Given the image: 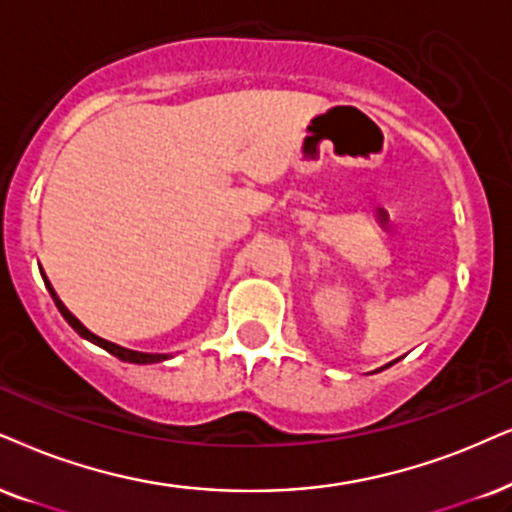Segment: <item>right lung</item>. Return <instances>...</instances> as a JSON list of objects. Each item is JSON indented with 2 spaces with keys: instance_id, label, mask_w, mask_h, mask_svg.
Listing matches in <instances>:
<instances>
[{
  "instance_id": "1",
  "label": "right lung",
  "mask_w": 512,
  "mask_h": 512,
  "mask_svg": "<svg viewBox=\"0 0 512 512\" xmlns=\"http://www.w3.org/2000/svg\"><path fill=\"white\" fill-rule=\"evenodd\" d=\"M49 288V293H51V297H54V302H56V307H58V312L63 314V319H66L70 326L75 328L77 333L82 335V338H87L89 342H94V345H99V347H103L106 349V352H111L113 357H118V359H122V361H129V364H155V361H163V359H167L165 354H146V352H134V349H127V347H120V345H115V342H108V340H103V338H99V335H94V333H89L87 328L82 326L80 321L75 319L73 314L68 312L66 307H63L61 304V300H58L56 297V293L54 290H51V286H47Z\"/></svg>"
}]
</instances>
